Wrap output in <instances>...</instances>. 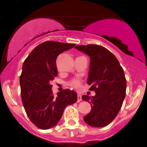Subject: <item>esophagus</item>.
I'll list each match as a JSON object with an SVG mask.
<instances>
[{
	"label": "esophagus",
	"mask_w": 147,
	"mask_h": 147,
	"mask_svg": "<svg viewBox=\"0 0 147 147\" xmlns=\"http://www.w3.org/2000/svg\"><path fill=\"white\" fill-rule=\"evenodd\" d=\"M82 101V96L81 95H78L77 96V102H80Z\"/></svg>",
	"instance_id": "obj_1"
}]
</instances>
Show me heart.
Returning a JSON list of instances; mask_svg holds the SVG:
<instances>
[{
    "mask_svg": "<svg viewBox=\"0 0 147 147\" xmlns=\"http://www.w3.org/2000/svg\"><path fill=\"white\" fill-rule=\"evenodd\" d=\"M68 85L74 88H76V89H79V88H81L82 82L80 80L74 79V80H71V81L68 82Z\"/></svg>",
    "mask_w": 147,
    "mask_h": 147,
    "instance_id": "heart-1",
    "label": "heart"
}]
</instances>
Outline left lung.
<instances>
[{"mask_svg": "<svg viewBox=\"0 0 147 147\" xmlns=\"http://www.w3.org/2000/svg\"><path fill=\"white\" fill-rule=\"evenodd\" d=\"M75 49L90 58L87 83L94 96H82L91 103L90 112L84 116L88 125L103 127L113 121L119 113L126 95L127 80L124 70L113 54L98 45H76Z\"/></svg>", "mask_w": 147, "mask_h": 147, "instance_id": "obj_1", "label": "left lung"}]
</instances>
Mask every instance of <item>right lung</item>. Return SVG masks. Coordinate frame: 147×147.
<instances>
[{"label": "right lung", "instance_id": "obj_1", "mask_svg": "<svg viewBox=\"0 0 147 147\" xmlns=\"http://www.w3.org/2000/svg\"><path fill=\"white\" fill-rule=\"evenodd\" d=\"M75 44L45 41L35 48L25 59L20 77V94L26 113L40 129L54 127L67 105L77 101V94L69 89L53 95L50 81L57 76L56 60Z\"/></svg>", "mask_w": 147, "mask_h": 147}]
</instances>
